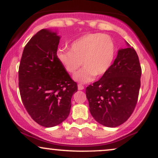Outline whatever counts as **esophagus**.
<instances>
[{"label": "esophagus", "instance_id": "1", "mask_svg": "<svg viewBox=\"0 0 158 158\" xmlns=\"http://www.w3.org/2000/svg\"><path fill=\"white\" fill-rule=\"evenodd\" d=\"M84 89V86H83L82 85H78V90H83Z\"/></svg>", "mask_w": 158, "mask_h": 158}]
</instances>
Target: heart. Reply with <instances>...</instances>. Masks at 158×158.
Returning <instances> with one entry per match:
<instances>
[{
	"instance_id": "heart-1",
	"label": "heart",
	"mask_w": 158,
	"mask_h": 158,
	"mask_svg": "<svg viewBox=\"0 0 158 158\" xmlns=\"http://www.w3.org/2000/svg\"><path fill=\"white\" fill-rule=\"evenodd\" d=\"M116 55L113 39L102 33H90L81 36L70 45V50H58L56 59L69 73H74L82 64L80 70L73 76L79 83L93 81L95 76L102 77L109 70Z\"/></svg>"
}]
</instances>
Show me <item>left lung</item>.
Listing matches in <instances>:
<instances>
[{
	"label": "left lung",
	"instance_id": "left-lung-1",
	"mask_svg": "<svg viewBox=\"0 0 158 158\" xmlns=\"http://www.w3.org/2000/svg\"><path fill=\"white\" fill-rule=\"evenodd\" d=\"M126 44L128 48L118 50L109 70L86 88L92 117L107 127H117L126 122L138 99L142 70L135 50Z\"/></svg>",
	"mask_w": 158,
	"mask_h": 158
}]
</instances>
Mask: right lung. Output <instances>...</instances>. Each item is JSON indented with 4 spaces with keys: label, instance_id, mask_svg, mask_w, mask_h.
Listing matches in <instances>:
<instances>
[{
    "label": "right lung",
    "instance_id": "obj_1",
    "mask_svg": "<svg viewBox=\"0 0 158 158\" xmlns=\"http://www.w3.org/2000/svg\"><path fill=\"white\" fill-rule=\"evenodd\" d=\"M60 36L43 29L31 38L21 56L20 94L34 121L50 128L68 118L77 84L56 59Z\"/></svg>",
    "mask_w": 158,
    "mask_h": 158
}]
</instances>
